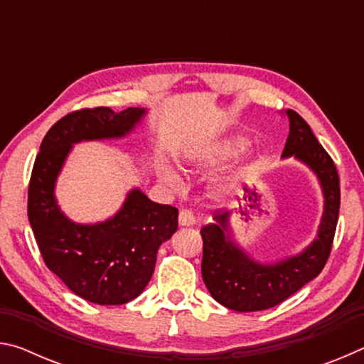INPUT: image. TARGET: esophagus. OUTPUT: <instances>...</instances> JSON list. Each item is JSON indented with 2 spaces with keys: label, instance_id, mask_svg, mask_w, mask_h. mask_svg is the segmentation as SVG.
I'll use <instances>...</instances> for the list:
<instances>
[{
  "label": "esophagus",
  "instance_id": "esophagus-1",
  "mask_svg": "<svg viewBox=\"0 0 364 364\" xmlns=\"http://www.w3.org/2000/svg\"><path fill=\"white\" fill-rule=\"evenodd\" d=\"M178 223H180V226H194L196 217L191 210H181L178 215Z\"/></svg>",
  "mask_w": 364,
  "mask_h": 364
}]
</instances>
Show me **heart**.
<instances>
[{
    "label": "heart",
    "instance_id": "obj_1",
    "mask_svg": "<svg viewBox=\"0 0 364 364\" xmlns=\"http://www.w3.org/2000/svg\"><path fill=\"white\" fill-rule=\"evenodd\" d=\"M245 144H247V141H245L244 138H232L230 141H226V143L220 147L218 156L220 157L232 156V154H236V152H239L241 149H244ZM159 175H160V178H162L165 183L171 184V186H176V184L180 183V178H178L176 171L171 168V167H168L167 164L160 165V167H159Z\"/></svg>",
    "mask_w": 364,
    "mask_h": 364
}]
</instances>
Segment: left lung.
<instances>
[{
    "label": "left lung",
    "mask_w": 364,
    "mask_h": 364,
    "mask_svg": "<svg viewBox=\"0 0 364 364\" xmlns=\"http://www.w3.org/2000/svg\"><path fill=\"white\" fill-rule=\"evenodd\" d=\"M286 117L289 136L282 159H297L316 175L324 197L323 217L316 237L300 254L274 263H260L232 239L230 213L215 212L213 223L200 230L204 241L202 279L212 297L234 311L267 310L291 297L321 273L334 241L341 208L337 168L310 125L295 110L287 109Z\"/></svg>",
    "instance_id": "obj_1"
}]
</instances>
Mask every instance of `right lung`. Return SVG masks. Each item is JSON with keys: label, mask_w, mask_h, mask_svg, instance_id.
Instances as JSON below:
<instances>
[{"label": "right lung", "mask_w": 364, "mask_h": 364, "mask_svg": "<svg viewBox=\"0 0 364 364\" xmlns=\"http://www.w3.org/2000/svg\"><path fill=\"white\" fill-rule=\"evenodd\" d=\"M147 110L82 109L49 128L28 184V221L46 267L73 294L97 305L127 304L144 291L157 250L178 230V208L133 188L114 217L75 223L58 205L56 181L73 144L127 136Z\"/></svg>", "instance_id": "1"}]
</instances>
